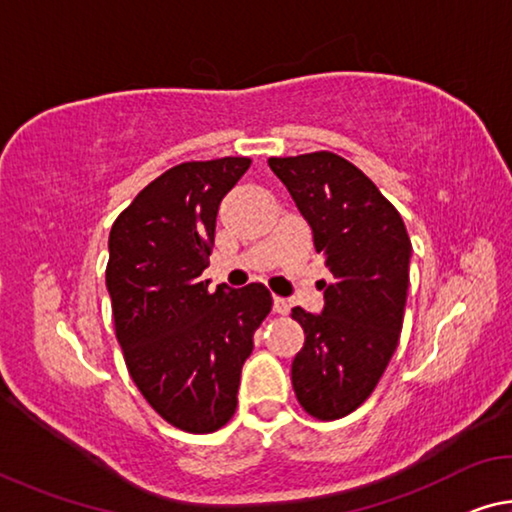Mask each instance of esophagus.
<instances>
[{
	"instance_id": "34e87169",
	"label": "esophagus",
	"mask_w": 512,
	"mask_h": 512,
	"mask_svg": "<svg viewBox=\"0 0 512 512\" xmlns=\"http://www.w3.org/2000/svg\"><path fill=\"white\" fill-rule=\"evenodd\" d=\"M273 312L275 314H287L289 312V300L280 298V296H273Z\"/></svg>"
}]
</instances>
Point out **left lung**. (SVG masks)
Returning a JSON list of instances; mask_svg holds the SVG:
<instances>
[{
	"instance_id": "obj_1",
	"label": "left lung",
	"mask_w": 512,
	"mask_h": 512,
	"mask_svg": "<svg viewBox=\"0 0 512 512\" xmlns=\"http://www.w3.org/2000/svg\"><path fill=\"white\" fill-rule=\"evenodd\" d=\"M269 166L332 273L328 285L321 282L323 314L291 310L305 332L291 383L307 415L342 419L369 399L399 346L412 243L392 202L339 154L271 157Z\"/></svg>"
}]
</instances>
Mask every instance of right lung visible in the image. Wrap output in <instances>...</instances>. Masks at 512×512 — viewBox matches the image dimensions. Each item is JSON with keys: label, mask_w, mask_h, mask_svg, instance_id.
I'll use <instances>...</instances> for the list:
<instances>
[{"label": "right lung", "mask_w": 512, "mask_h": 512, "mask_svg": "<svg viewBox=\"0 0 512 512\" xmlns=\"http://www.w3.org/2000/svg\"><path fill=\"white\" fill-rule=\"evenodd\" d=\"M248 157L184 161L150 182L109 234L107 289L127 371L170 426L214 433L237 410L241 367L273 298L259 282L209 289L218 205Z\"/></svg>", "instance_id": "right-lung-1"}]
</instances>
